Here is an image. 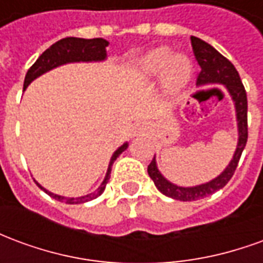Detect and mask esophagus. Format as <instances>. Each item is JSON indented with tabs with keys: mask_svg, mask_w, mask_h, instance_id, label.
I'll return each mask as SVG.
<instances>
[{
	"mask_svg": "<svg viewBox=\"0 0 263 263\" xmlns=\"http://www.w3.org/2000/svg\"><path fill=\"white\" fill-rule=\"evenodd\" d=\"M143 131V122H138L135 125V131H134V135H138L139 132Z\"/></svg>",
	"mask_w": 263,
	"mask_h": 263,
	"instance_id": "34e87169",
	"label": "esophagus"
}]
</instances>
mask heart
Segmentation results:
<instances>
[{"mask_svg": "<svg viewBox=\"0 0 263 263\" xmlns=\"http://www.w3.org/2000/svg\"><path fill=\"white\" fill-rule=\"evenodd\" d=\"M165 71L166 87L171 91L182 90L192 74V63L187 56L175 54L167 46L151 50L139 62V79L151 80Z\"/></svg>", "mask_w": 263, "mask_h": 263, "instance_id": "heart-1", "label": "heart"}]
</instances>
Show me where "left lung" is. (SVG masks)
Returning a JSON list of instances; mask_svg holds the SVG:
<instances>
[{
  "mask_svg": "<svg viewBox=\"0 0 263 263\" xmlns=\"http://www.w3.org/2000/svg\"><path fill=\"white\" fill-rule=\"evenodd\" d=\"M192 48H193L194 58L200 65V73L197 74L198 84H209V83H220L227 87V90L231 94L232 100L235 103L238 121V139L237 151L234 154V158L227 166V169L220 176L215 177L214 180L200 184L196 187H179L176 184H172L162 176L156 167L155 158L148 166V175L154 180L155 186L158 187L160 193H163L167 197L180 200V201H196L198 198H204L210 194L215 193L230 182V179L234 176V172L237 169L239 158L242 155V151L248 141V100H247V91L243 87L241 77L238 74L237 69L234 67L230 60L224 58L222 54L215 50L211 45L201 41L200 37L192 36Z\"/></svg>",
  "mask_w": 263,
  "mask_h": 263,
  "instance_id": "1",
  "label": "left lung"
}]
</instances>
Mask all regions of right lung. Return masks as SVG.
I'll return each mask as SVG.
<instances>
[{
    "mask_svg": "<svg viewBox=\"0 0 263 263\" xmlns=\"http://www.w3.org/2000/svg\"><path fill=\"white\" fill-rule=\"evenodd\" d=\"M108 46V42L105 39L101 37H94V39H81V37H65V39H60L56 43H53L50 48H48L43 52L37 60L33 65L29 67L28 73L25 76V81H24V90H25L28 84L32 80H35L36 77H39L43 73H46L48 70L58 67L60 65H65V63H70V62H91V60H104L107 56L105 48ZM128 146V143H124L121 148H118L112 155V158L109 160L108 171H107V176L104 179V182L101 183V186L92 192L91 194H87L83 197H62L58 194H53L45 190V189L36 183L39 187L42 189L43 192L50 196V197L56 198L59 201H65L67 204H80L90 201L92 198L98 197L100 194L103 193L104 189L107 186V183L109 180V173H111V166L114 163V160L120 156Z\"/></svg>",
    "mask_w": 263,
    "mask_h": 263,
    "instance_id": "right-lung-1",
    "label": "right lung"
}]
</instances>
